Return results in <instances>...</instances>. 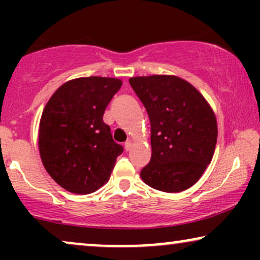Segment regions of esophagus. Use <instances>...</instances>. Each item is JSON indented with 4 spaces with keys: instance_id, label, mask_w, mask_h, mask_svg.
Instances as JSON below:
<instances>
[{
    "instance_id": "obj_1",
    "label": "esophagus",
    "mask_w": 260,
    "mask_h": 260,
    "mask_svg": "<svg viewBox=\"0 0 260 260\" xmlns=\"http://www.w3.org/2000/svg\"><path fill=\"white\" fill-rule=\"evenodd\" d=\"M126 85H127V83H126Z\"/></svg>"
}]
</instances>
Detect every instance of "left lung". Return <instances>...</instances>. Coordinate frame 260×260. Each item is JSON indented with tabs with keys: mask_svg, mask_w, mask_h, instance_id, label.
Returning <instances> with one entry per match:
<instances>
[{
	"mask_svg": "<svg viewBox=\"0 0 260 260\" xmlns=\"http://www.w3.org/2000/svg\"><path fill=\"white\" fill-rule=\"evenodd\" d=\"M121 86L117 78L73 79L45 106L39 127L41 161L68 192L90 194L110 180L123 148L113 140L103 116Z\"/></svg>",
	"mask_w": 260,
	"mask_h": 260,
	"instance_id": "1",
	"label": "left lung"
}]
</instances>
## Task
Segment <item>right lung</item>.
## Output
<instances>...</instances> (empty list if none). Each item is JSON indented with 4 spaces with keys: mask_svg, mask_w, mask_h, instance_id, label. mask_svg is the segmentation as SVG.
I'll return each mask as SVG.
<instances>
[{
    "mask_svg": "<svg viewBox=\"0 0 260 260\" xmlns=\"http://www.w3.org/2000/svg\"><path fill=\"white\" fill-rule=\"evenodd\" d=\"M150 120L151 159L140 171L148 186L177 193L196 183L215 151L216 120L204 98L175 77L129 79Z\"/></svg>",
    "mask_w": 260,
    "mask_h": 260,
    "instance_id": "add662e5",
    "label": "right lung"
}]
</instances>
